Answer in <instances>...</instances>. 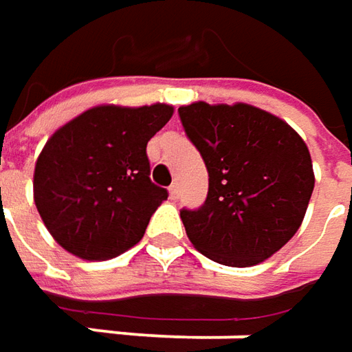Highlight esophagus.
<instances>
[{
  "label": "esophagus",
  "instance_id": "34e87169",
  "mask_svg": "<svg viewBox=\"0 0 352 352\" xmlns=\"http://www.w3.org/2000/svg\"><path fill=\"white\" fill-rule=\"evenodd\" d=\"M168 192H170V197H172V199H178V197H180V186L174 182L168 188Z\"/></svg>",
  "mask_w": 352,
  "mask_h": 352
}]
</instances>
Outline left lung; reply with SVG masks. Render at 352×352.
<instances>
[{"label":"left lung","instance_id":"8db88e82","mask_svg":"<svg viewBox=\"0 0 352 352\" xmlns=\"http://www.w3.org/2000/svg\"><path fill=\"white\" fill-rule=\"evenodd\" d=\"M210 174L208 197L180 210L192 245L227 266H252L300 229L314 192L311 156L282 119L247 103L178 109Z\"/></svg>","mask_w":352,"mask_h":352}]
</instances>
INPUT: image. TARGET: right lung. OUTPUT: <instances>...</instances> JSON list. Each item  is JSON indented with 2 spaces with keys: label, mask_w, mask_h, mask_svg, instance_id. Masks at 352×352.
<instances>
[{
  "label": "right lung",
  "mask_w": 352,
  "mask_h": 352,
  "mask_svg": "<svg viewBox=\"0 0 352 352\" xmlns=\"http://www.w3.org/2000/svg\"><path fill=\"white\" fill-rule=\"evenodd\" d=\"M172 117L164 103L102 105L58 129L34 166V204L56 243L86 261L137 245L168 190L151 182L146 144Z\"/></svg>",
  "instance_id": "add662e5"
}]
</instances>
